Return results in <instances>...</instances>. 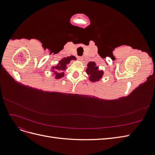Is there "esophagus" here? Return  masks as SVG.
Wrapping results in <instances>:
<instances>
[{"mask_svg": "<svg viewBox=\"0 0 155 155\" xmlns=\"http://www.w3.org/2000/svg\"><path fill=\"white\" fill-rule=\"evenodd\" d=\"M78 59H79V60L83 61V57H81V56H80V57H78Z\"/></svg>", "mask_w": 155, "mask_h": 155, "instance_id": "1", "label": "esophagus"}]
</instances>
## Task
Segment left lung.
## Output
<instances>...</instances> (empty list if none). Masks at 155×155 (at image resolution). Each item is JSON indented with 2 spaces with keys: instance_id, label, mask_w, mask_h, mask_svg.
I'll return each mask as SVG.
<instances>
[{
  "instance_id": "1",
  "label": "left lung",
  "mask_w": 155,
  "mask_h": 155,
  "mask_svg": "<svg viewBox=\"0 0 155 155\" xmlns=\"http://www.w3.org/2000/svg\"><path fill=\"white\" fill-rule=\"evenodd\" d=\"M86 72L88 75V79L91 82L99 81L104 76V71L100 70L94 61H91L87 64Z\"/></svg>"
}]
</instances>
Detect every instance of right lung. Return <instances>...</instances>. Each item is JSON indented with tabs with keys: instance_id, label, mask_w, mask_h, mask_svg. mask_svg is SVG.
<instances>
[{
	"instance_id": "right-lung-1",
	"label": "right lung",
	"mask_w": 155,
	"mask_h": 155,
	"mask_svg": "<svg viewBox=\"0 0 155 155\" xmlns=\"http://www.w3.org/2000/svg\"><path fill=\"white\" fill-rule=\"evenodd\" d=\"M72 60L76 61V58L74 55L64 58L59 61L57 65L51 67V69L50 70L53 73L55 79H61L64 76V71L66 69H67V65Z\"/></svg>"
}]
</instances>
